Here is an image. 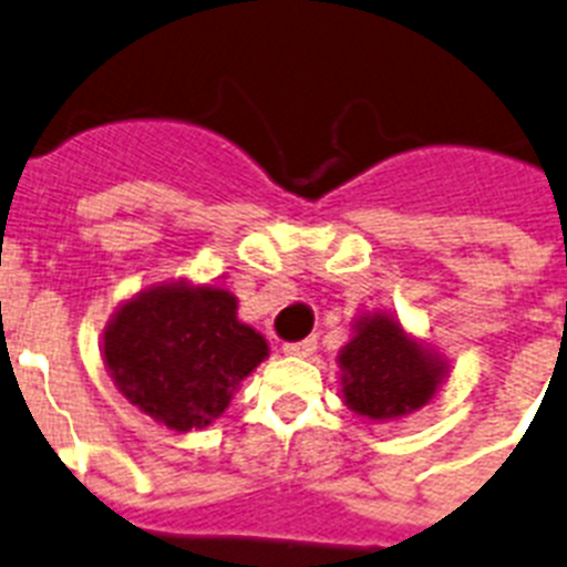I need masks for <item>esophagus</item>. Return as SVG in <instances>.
I'll list each match as a JSON object with an SVG mask.
<instances>
[{
  "label": "esophagus",
  "instance_id": "34e87169",
  "mask_svg": "<svg viewBox=\"0 0 567 567\" xmlns=\"http://www.w3.org/2000/svg\"><path fill=\"white\" fill-rule=\"evenodd\" d=\"M315 338H307V340H298V343H287L284 346V354L287 358H309V354L315 352Z\"/></svg>",
  "mask_w": 567,
  "mask_h": 567
}]
</instances>
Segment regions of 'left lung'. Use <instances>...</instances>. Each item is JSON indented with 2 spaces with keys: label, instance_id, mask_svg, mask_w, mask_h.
Here are the masks:
<instances>
[{
  "label": "left lung",
  "instance_id": "obj_1",
  "mask_svg": "<svg viewBox=\"0 0 567 567\" xmlns=\"http://www.w3.org/2000/svg\"><path fill=\"white\" fill-rule=\"evenodd\" d=\"M340 398L374 423L420 412L449 378V360L405 332L392 312H363L338 354Z\"/></svg>",
  "mask_w": 567,
  "mask_h": 567
}]
</instances>
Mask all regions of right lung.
I'll return each instance as SVG.
<instances>
[{"label": "right lung", "mask_w": 567, "mask_h": 567, "mask_svg": "<svg viewBox=\"0 0 567 567\" xmlns=\"http://www.w3.org/2000/svg\"><path fill=\"white\" fill-rule=\"evenodd\" d=\"M267 358L264 334L238 318V298L215 280L150 284L115 307L102 332L115 389L178 434L221 417Z\"/></svg>", "instance_id": "1"}]
</instances>
